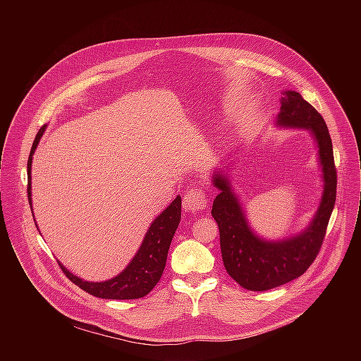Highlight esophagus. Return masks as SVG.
Returning a JSON list of instances; mask_svg holds the SVG:
<instances>
[{
	"instance_id": "esophagus-1",
	"label": "esophagus",
	"mask_w": 361,
	"mask_h": 361,
	"mask_svg": "<svg viewBox=\"0 0 361 361\" xmlns=\"http://www.w3.org/2000/svg\"><path fill=\"white\" fill-rule=\"evenodd\" d=\"M207 200L204 193L200 190V189H192L189 190L185 197H183V209L186 212H190V214H196L199 211H202L204 207H206Z\"/></svg>"
}]
</instances>
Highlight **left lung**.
I'll use <instances>...</instances> for the list:
<instances>
[{"label":"left lung","instance_id":"8db88e82","mask_svg":"<svg viewBox=\"0 0 361 361\" xmlns=\"http://www.w3.org/2000/svg\"><path fill=\"white\" fill-rule=\"evenodd\" d=\"M281 111L274 119L279 129L309 130L317 149L322 192L309 224L279 239H268L255 231L236 193L231 175V157L209 171V180L219 190L211 214L219 228L221 255L226 272L245 289L262 292L288 283L303 275L322 245L336 199V169L332 142L322 116L299 92L283 90Z\"/></svg>","mask_w":361,"mask_h":361}]
</instances>
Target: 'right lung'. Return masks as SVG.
<instances>
[{
	"label": "right lung",
	"mask_w": 361,
	"mask_h": 361,
	"mask_svg": "<svg viewBox=\"0 0 361 361\" xmlns=\"http://www.w3.org/2000/svg\"><path fill=\"white\" fill-rule=\"evenodd\" d=\"M47 125H44L32 146L29 161H27V195H29V204L33 212L32 207V162L33 154L43 137ZM180 208H182V199L176 196L175 200L166 207L154 221L150 224L143 242L136 252V255L129 261V264L114 278L102 281V282H92L85 281L80 276L72 274L61 261H58L59 267L62 268L63 274L80 289L86 290L87 293L100 298V299H115V300H130V299H140L145 298L147 293L158 283L168 257V250L175 235V231L180 222ZM35 218V215H33ZM36 219V218H35ZM37 226V224H36Z\"/></svg>",
	"instance_id": "add662e5"
}]
</instances>
